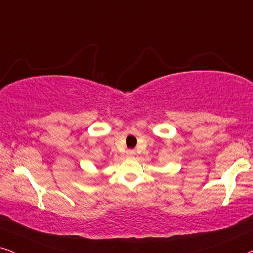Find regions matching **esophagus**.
<instances>
[{
    "label": "esophagus",
    "mask_w": 253,
    "mask_h": 253,
    "mask_svg": "<svg viewBox=\"0 0 253 253\" xmlns=\"http://www.w3.org/2000/svg\"><path fill=\"white\" fill-rule=\"evenodd\" d=\"M134 155H136V151H134V150H127L126 151V156L127 157H133Z\"/></svg>",
    "instance_id": "esophagus-1"
}]
</instances>
